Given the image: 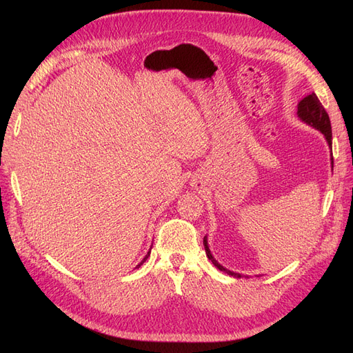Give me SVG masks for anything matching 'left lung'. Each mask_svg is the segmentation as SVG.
Returning <instances> with one entry per match:
<instances>
[{"instance_id": "left-lung-1", "label": "left lung", "mask_w": 353, "mask_h": 353, "mask_svg": "<svg viewBox=\"0 0 353 353\" xmlns=\"http://www.w3.org/2000/svg\"><path fill=\"white\" fill-rule=\"evenodd\" d=\"M297 117L302 122H305L306 125L312 126V128H315L316 131L321 132L324 135V138H325L328 147L331 148V123H330V117H328L325 109L323 108V104L319 103L315 92L309 94L307 97H305L303 100H301V103L297 104ZM331 165H333V157H331ZM331 168H333V166H331ZM203 244H205V250H206V256L209 258V261L213 265H215L218 270L227 272L231 276H237V279H241V276H243L241 274L227 270L225 266H222L215 258H213V254H212V252L209 249L208 236L203 239Z\"/></svg>"}]
</instances>
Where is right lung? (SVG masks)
Returning <instances> with one entry per match:
<instances>
[{
    "mask_svg": "<svg viewBox=\"0 0 353 353\" xmlns=\"http://www.w3.org/2000/svg\"><path fill=\"white\" fill-rule=\"evenodd\" d=\"M150 252H152V249H150V250H148V252H147V254H145V256H144V258H143V261H141V262H140V263H138V265H137V266H135V268H140V266H141V265H143V263H144V262H145V261H147V258H148V256H150Z\"/></svg>",
    "mask_w": 353,
    "mask_h": 353,
    "instance_id": "obj_1",
    "label": "right lung"
}]
</instances>
